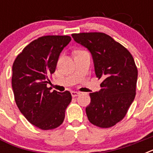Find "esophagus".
<instances>
[{"label":"esophagus","instance_id":"1","mask_svg":"<svg viewBox=\"0 0 153 153\" xmlns=\"http://www.w3.org/2000/svg\"><path fill=\"white\" fill-rule=\"evenodd\" d=\"M71 95H72L73 97H77V96L79 95V92H76V91H72L71 92Z\"/></svg>","mask_w":153,"mask_h":153}]
</instances>
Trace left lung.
Here are the masks:
<instances>
[{"mask_svg": "<svg viewBox=\"0 0 153 153\" xmlns=\"http://www.w3.org/2000/svg\"><path fill=\"white\" fill-rule=\"evenodd\" d=\"M76 43L88 49L95 74L102 80L99 92L90 93L86 108L92 124L109 128L124 118L136 96L138 70L129 51L104 33H73Z\"/></svg>", "mask_w": 153, "mask_h": 153, "instance_id": "8db88e82", "label": "left lung"}]
</instances>
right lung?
<instances>
[{
	"label": "right lung",
	"mask_w": 153,
	"mask_h": 153,
	"mask_svg": "<svg viewBox=\"0 0 153 153\" xmlns=\"http://www.w3.org/2000/svg\"><path fill=\"white\" fill-rule=\"evenodd\" d=\"M70 36L39 37L24 47L12 67V88L17 107L28 122L43 130L63 123L72 97L69 91H51L50 76L55 72L60 53Z\"/></svg>",
	"instance_id": "add662e5"
}]
</instances>
